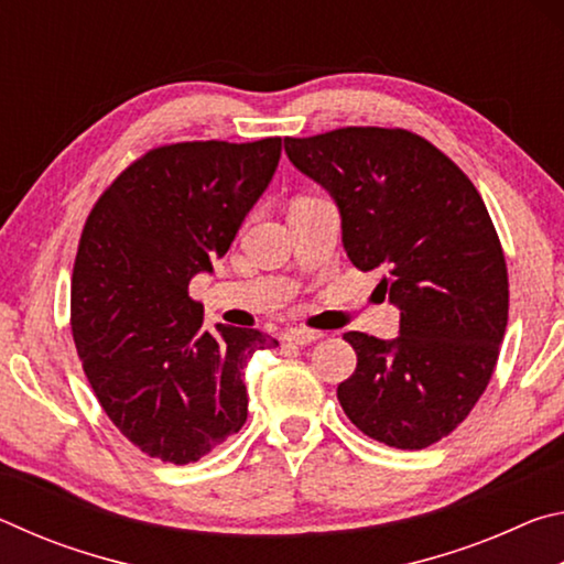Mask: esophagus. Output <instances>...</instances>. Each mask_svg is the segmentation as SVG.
<instances>
[{
  "instance_id": "1",
  "label": "esophagus",
  "mask_w": 564,
  "mask_h": 564,
  "mask_svg": "<svg viewBox=\"0 0 564 564\" xmlns=\"http://www.w3.org/2000/svg\"><path fill=\"white\" fill-rule=\"evenodd\" d=\"M323 333L318 330H308V328H291L285 333V340L295 343V346H311V343H316Z\"/></svg>"
}]
</instances>
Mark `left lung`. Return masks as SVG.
Instances as JSON below:
<instances>
[{"label":"left lung","instance_id":"8db88e82","mask_svg":"<svg viewBox=\"0 0 564 564\" xmlns=\"http://www.w3.org/2000/svg\"><path fill=\"white\" fill-rule=\"evenodd\" d=\"M291 164L328 191L343 248L400 311V336L348 330L358 366L338 400L358 431L400 451L451 435L485 393L508 326V265L460 169L405 129L346 127L285 139Z\"/></svg>","mask_w":564,"mask_h":564}]
</instances>
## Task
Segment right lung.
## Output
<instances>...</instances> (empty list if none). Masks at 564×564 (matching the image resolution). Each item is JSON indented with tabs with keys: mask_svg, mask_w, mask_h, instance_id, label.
<instances>
[{
	"mask_svg": "<svg viewBox=\"0 0 564 564\" xmlns=\"http://www.w3.org/2000/svg\"><path fill=\"white\" fill-rule=\"evenodd\" d=\"M281 139L184 141L121 171L84 224L72 275L76 352L104 413L141 453L186 465L238 433L243 368L279 340L204 328L188 283L212 273L269 188Z\"/></svg>",
	"mask_w": 564,
	"mask_h": 564,
	"instance_id": "1",
	"label": "right lung"
}]
</instances>
